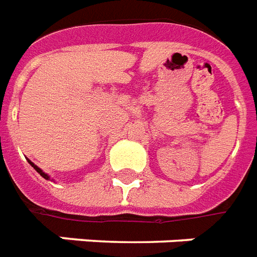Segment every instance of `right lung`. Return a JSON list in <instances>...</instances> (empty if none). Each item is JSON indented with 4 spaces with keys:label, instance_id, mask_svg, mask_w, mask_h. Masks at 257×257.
I'll list each match as a JSON object with an SVG mask.
<instances>
[{
    "label": "right lung",
    "instance_id": "obj_1",
    "mask_svg": "<svg viewBox=\"0 0 257 257\" xmlns=\"http://www.w3.org/2000/svg\"><path fill=\"white\" fill-rule=\"evenodd\" d=\"M28 162H29V163H30V164H32V167H34V170H36V171H37V172H38V174H40V175H41V176H42V178H45V179H47V180L50 179V176L47 175V174H45V172H44V171H42V170H41V168H40V167H37L36 164L33 163V162H30V161H29V159H28Z\"/></svg>",
    "mask_w": 257,
    "mask_h": 257
}]
</instances>
